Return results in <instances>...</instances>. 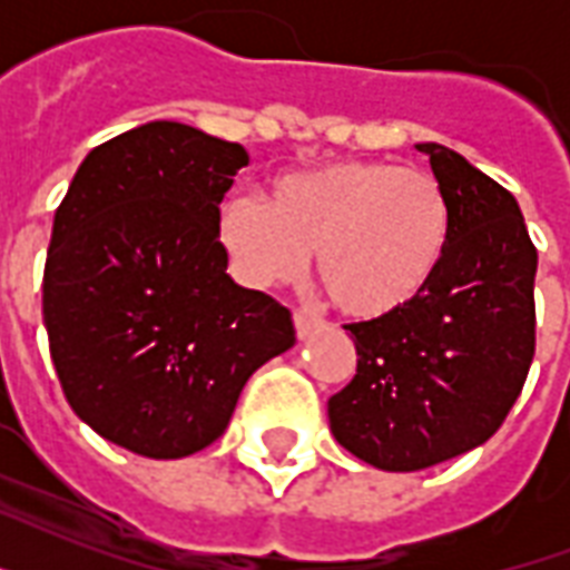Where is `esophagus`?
<instances>
[{
  "instance_id": "esophagus-1",
  "label": "esophagus",
  "mask_w": 570,
  "mask_h": 570,
  "mask_svg": "<svg viewBox=\"0 0 570 570\" xmlns=\"http://www.w3.org/2000/svg\"><path fill=\"white\" fill-rule=\"evenodd\" d=\"M293 322H295V331H298V337H307V334L320 325V316H313V313L307 311H295Z\"/></svg>"
}]
</instances>
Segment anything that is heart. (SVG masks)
I'll return each instance as SVG.
<instances>
[{
  "instance_id": "obj_1",
  "label": "heart",
  "mask_w": 570,
  "mask_h": 570,
  "mask_svg": "<svg viewBox=\"0 0 570 570\" xmlns=\"http://www.w3.org/2000/svg\"><path fill=\"white\" fill-rule=\"evenodd\" d=\"M441 183L420 168L343 159L284 174L272 204L254 191L227 197L218 236L248 284H289L316 254V272L340 311L384 320L429 289L450 245Z\"/></svg>"
}]
</instances>
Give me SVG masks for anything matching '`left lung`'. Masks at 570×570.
<instances>
[{
	"label": "left lung",
	"instance_id": "obj_1",
	"mask_svg": "<svg viewBox=\"0 0 570 570\" xmlns=\"http://www.w3.org/2000/svg\"><path fill=\"white\" fill-rule=\"evenodd\" d=\"M450 200L438 275L411 307L352 322L357 373L328 399L331 432L390 473L432 468L503 425L535 355V266L521 206L450 147L416 145Z\"/></svg>",
	"mask_w": 570,
	"mask_h": 570
}]
</instances>
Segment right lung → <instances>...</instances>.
Segmentation results:
<instances>
[{
    "label": "right lung",
    "instance_id": "obj_1",
    "mask_svg": "<svg viewBox=\"0 0 570 570\" xmlns=\"http://www.w3.org/2000/svg\"><path fill=\"white\" fill-rule=\"evenodd\" d=\"M245 147L154 120L79 165L43 266L67 402L106 441L183 459L218 441L242 387L295 343L272 295L227 275L218 204Z\"/></svg>",
    "mask_w": 570,
    "mask_h": 570
}]
</instances>
